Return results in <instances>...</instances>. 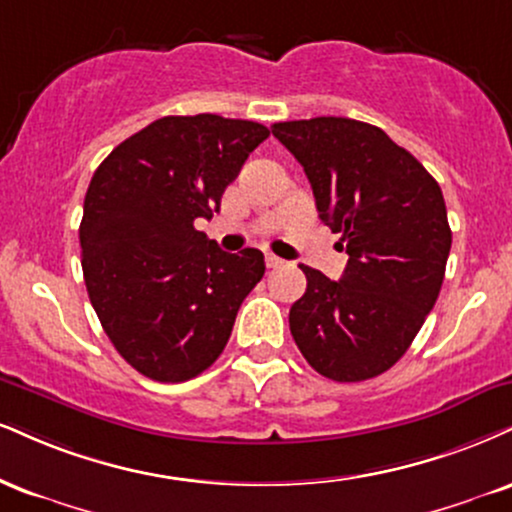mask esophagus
Wrapping results in <instances>:
<instances>
[{"instance_id": "esophagus-1", "label": "esophagus", "mask_w": 512, "mask_h": 512, "mask_svg": "<svg viewBox=\"0 0 512 512\" xmlns=\"http://www.w3.org/2000/svg\"><path fill=\"white\" fill-rule=\"evenodd\" d=\"M264 262H267V269H279L283 264V260H279L276 255H267V257H264Z\"/></svg>"}]
</instances>
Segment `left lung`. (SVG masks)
<instances>
[{
	"label": "left lung",
	"mask_w": 512,
	"mask_h": 512,
	"mask_svg": "<svg viewBox=\"0 0 512 512\" xmlns=\"http://www.w3.org/2000/svg\"><path fill=\"white\" fill-rule=\"evenodd\" d=\"M272 133L303 164L319 219L348 252L338 281L300 264L307 288L288 315L295 346L326 379L379 377L439 298L451 252L439 183L372 123L317 116Z\"/></svg>",
	"instance_id": "obj_1"
}]
</instances>
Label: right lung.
<instances>
[{
	"instance_id": "1",
	"label": "right lung",
	"mask_w": 512,
	"mask_h": 512,
	"mask_svg": "<svg viewBox=\"0 0 512 512\" xmlns=\"http://www.w3.org/2000/svg\"><path fill=\"white\" fill-rule=\"evenodd\" d=\"M267 138L255 121L164 116L97 166L80 221L85 288L104 334L145 377L178 384L205 372L264 276L260 250L229 255L195 219L219 212Z\"/></svg>"
}]
</instances>
